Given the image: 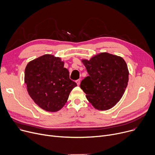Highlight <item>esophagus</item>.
Segmentation results:
<instances>
[{"label": "esophagus", "instance_id": "34e87169", "mask_svg": "<svg viewBox=\"0 0 155 155\" xmlns=\"http://www.w3.org/2000/svg\"><path fill=\"white\" fill-rule=\"evenodd\" d=\"M76 82L77 84L79 86V85L80 84V82H81V80H80V79H78V80H76Z\"/></svg>", "mask_w": 155, "mask_h": 155}]
</instances>
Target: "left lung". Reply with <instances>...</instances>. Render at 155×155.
Instances as JSON below:
<instances>
[{
	"instance_id": "left-lung-1",
	"label": "left lung",
	"mask_w": 155,
	"mask_h": 155,
	"mask_svg": "<svg viewBox=\"0 0 155 155\" xmlns=\"http://www.w3.org/2000/svg\"><path fill=\"white\" fill-rule=\"evenodd\" d=\"M89 76L80 87L92 106L98 110H110L120 101L128 86L129 71L123 58L101 52L89 60L81 59Z\"/></svg>"
}]
</instances>
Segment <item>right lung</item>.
Here are the masks:
<instances>
[{
  "label": "right lung",
  "instance_id": "obj_1",
  "mask_svg": "<svg viewBox=\"0 0 155 155\" xmlns=\"http://www.w3.org/2000/svg\"><path fill=\"white\" fill-rule=\"evenodd\" d=\"M64 62L59 57L45 54L27 64L24 82L34 103L49 112L59 111L67 102L75 82L69 78Z\"/></svg>",
  "mask_w": 155,
  "mask_h": 155
}]
</instances>
